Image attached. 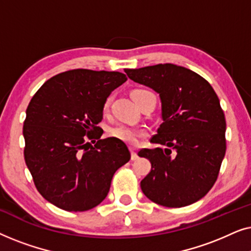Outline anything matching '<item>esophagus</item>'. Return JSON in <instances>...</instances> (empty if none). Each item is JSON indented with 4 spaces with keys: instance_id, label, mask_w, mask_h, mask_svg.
Here are the masks:
<instances>
[{
    "instance_id": "1",
    "label": "esophagus",
    "mask_w": 251,
    "mask_h": 251,
    "mask_svg": "<svg viewBox=\"0 0 251 251\" xmlns=\"http://www.w3.org/2000/svg\"><path fill=\"white\" fill-rule=\"evenodd\" d=\"M130 151H131V160L135 161V160L138 159V155H137L135 147H130Z\"/></svg>"
}]
</instances>
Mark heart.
<instances>
[{
    "mask_svg": "<svg viewBox=\"0 0 251 251\" xmlns=\"http://www.w3.org/2000/svg\"><path fill=\"white\" fill-rule=\"evenodd\" d=\"M145 92H150V91L142 90V89H137V90L132 91L131 96H132V98H135V97H137V96L145 94ZM107 106H108V99L105 101L104 108L105 109L107 108ZM109 136L113 137V138L121 140V142H125L126 144H132L133 145V144H136L137 140H138L140 132L137 129L131 128V126L120 125V126H113V128L109 130Z\"/></svg>",
    "mask_w": 251,
    "mask_h": 251,
    "instance_id": "obj_1",
    "label": "heart"
}]
</instances>
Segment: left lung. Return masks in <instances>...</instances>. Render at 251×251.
<instances>
[{
    "label": "left lung",
    "instance_id": "1",
    "mask_svg": "<svg viewBox=\"0 0 251 251\" xmlns=\"http://www.w3.org/2000/svg\"><path fill=\"white\" fill-rule=\"evenodd\" d=\"M125 72L155 90L162 102L163 122L151 143L167 149L138 152L152 164L140 181L143 193L168 208L194 203L214 186L226 152V121L217 95L200 75L174 64Z\"/></svg>",
    "mask_w": 251,
    "mask_h": 251
}]
</instances>
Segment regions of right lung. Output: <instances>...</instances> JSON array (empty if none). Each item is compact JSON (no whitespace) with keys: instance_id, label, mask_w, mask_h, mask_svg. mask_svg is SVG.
<instances>
[{"instance_id":"right-lung-1","label":"right lung","mask_w":251,"mask_h":251,"mask_svg":"<svg viewBox=\"0 0 251 251\" xmlns=\"http://www.w3.org/2000/svg\"><path fill=\"white\" fill-rule=\"evenodd\" d=\"M126 81L120 72L77 68L54 75L30 99L24 156L36 190L50 203L87 211L107 197L115 171L131 154L121 140L100 139L98 123L106 99Z\"/></svg>"}]
</instances>
